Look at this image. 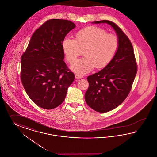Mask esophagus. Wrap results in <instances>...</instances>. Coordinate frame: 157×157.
I'll use <instances>...</instances> for the list:
<instances>
[{
	"label": "esophagus",
	"mask_w": 157,
	"mask_h": 157,
	"mask_svg": "<svg viewBox=\"0 0 157 157\" xmlns=\"http://www.w3.org/2000/svg\"><path fill=\"white\" fill-rule=\"evenodd\" d=\"M75 78L76 79H81V78H83V76L79 74H76Z\"/></svg>",
	"instance_id": "esophagus-1"
}]
</instances>
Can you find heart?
I'll return each instance as SVG.
<instances>
[{"label": "heart", "mask_w": 157, "mask_h": 157, "mask_svg": "<svg viewBox=\"0 0 157 157\" xmlns=\"http://www.w3.org/2000/svg\"><path fill=\"white\" fill-rule=\"evenodd\" d=\"M75 40L65 37L63 50L68 63H74L84 51L85 57L72 64L71 69L76 74H85L96 67L101 69L110 63L119 48L117 37L99 27L91 26L76 33Z\"/></svg>", "instance_id": "b5f03b06"}]
</instances>
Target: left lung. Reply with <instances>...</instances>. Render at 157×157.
<instances>
[{"mask_svg":"<svg viewBox=\"0 0 157 157\" xmlns=\"http://www.w3.org/2000/svg\"><path fill=\"white\" fill-rule=\"evenodd\" d=\"M92 23L110 25L119 42L112 61L99 72L87 78L89 88L85 94L86 103L96 112L106 113L119 106L129 94L137 74V63L132 43L117 25L109 20Z\"/></svg>","mask_w":157,"mask_h":157,"instance_id":"1","label":"left lung"}]
</instances>
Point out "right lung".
I'll list each match as a JSON object with an SVG mask.
<instances>
[{
    "label": "right lung",
    "mask_w": 157,
    "mask_h": 157,
    "mask_svg": "<svg viewBox=\"0 0 157 157\" xmlns=\"http://www.w3.org/2000/svg\"><path fill=\"white\" fill-rule=\"evenodd\" d=\"M76 25L63 19H50L32 35L21 58V80L38 106L50 110L63 103L75 75L63 61V40Z\"/></svg>",
    "instance_id": "right-lung-1"
}]
</instances>
